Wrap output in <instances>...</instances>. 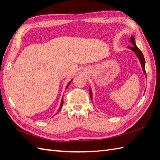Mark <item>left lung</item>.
<instances>
[{"label": "left lung", "instance_id": "1", "mask_svg": "<svg viewBox=\"0 0 160 160\" xmlns=\"http://www.w3.org/2000/svg\"><path fill=\"white\" fill-rule=\"evenodd\" d=\"M131 42L132 43V45H133L132 47H128V48L131 49V50L135 52V53L136 54V56L138 57L139 60H140L141 64H142V69H143V72L146 75V71H145V59L144 58L143 54H142V52L140 50V49L138 48V47L135 45V38L132 36H131ZM89 93H90V96L91 98V99H92V93H91V91L89 89Z\"/></svg>", "mask_w": 160, "mask_h": 160}]
</instances>
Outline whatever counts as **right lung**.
<instances>
[{
    "label": "right lung",
    "instance_id": "obj_1",
    "mask_svg": "<svg viewBox=\"0 0 160 160\" xmlns=\"http://www.w3.org/2000/svg\"><path fill=\"white\" fill-rule=\"evenodd\" d=\"M71 82V81H70V82H69V83H68L67 86V87H66V89H67V87H69V85ZM62 104H63V98H62V101H61V104H60V108H59V110H58V111H60V110L61 109V108H62Z\"/></svg>",
    "mask_w": 160,
    "mask_h": 160
}]
</instances>
